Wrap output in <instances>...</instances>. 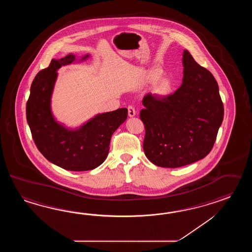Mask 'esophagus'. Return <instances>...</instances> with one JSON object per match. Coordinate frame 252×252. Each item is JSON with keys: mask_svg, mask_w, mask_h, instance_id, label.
Listing matches in <instances>:
<instances>
[{"mask_svg": "<svg viewBox=\"0 0 252 252\" xmlns=\"http://www.w3.org/2000/svg\"><path fill=\"white\" fill-rule=\"evenodd\" d=\"M128 114L129 117H134L136 115V110L132 105L128 106Z\"/></svg>", "mask_w": 252, "mask_h": 252, "instance_id": "1", "label": "esophagus"}]
</instances>
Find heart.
<instances>
[{"instance_id": "obj_1", "label": "heart", "mask_w": 252, "mask_h": 252, "mask_svg": "<svg viewBox=\"0 0 252 252\" xmlns=\"http://www.w3.org/2000/svg\"><path fill=\"white\" fill-rule=\"evenodd\" d=\"M162 73L158 70H151L147 75V81L152 84L161 77ZM172 90L171 81L167 78H162L158 82L156 83L155 86L153 87V93L158 95V96H165L167 95Z\"/></svg>"}]
</instances>
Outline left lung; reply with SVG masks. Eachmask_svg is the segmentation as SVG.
<instances>
[{
  "label": "left lung",
  "mask_w": 252,
  "mask_h": 252,
  "mask_svg": "<svg viewBox=\"0 0 252 252\" xmlns=\"http://www.w3.org/2000/svg\"><path fill=\"white\" fill-rule=\"evenodd\" d=\"M181 86L168 96L147 94L139 118L145 126L143 150L154 165L180 167L208 155L223 120V104L212 73L188 50L183 53Z\"/></svg>",
  "instance_id": "1"
}]
</instances>
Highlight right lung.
Masks as SVG:
<instances>
[{
	"label": "right lung",
	"instance_id": "add662e5",
	"mask_svg": "<svg viewBox=\"0 0 252 252\" xmlns=\"http://www.w3.org/2000/svg\"><path fill=\"white\" fill-rule=\"evenodd\" d=\"M88 57L87 54L82 60ZM75 60L73 54L52 59L48 67L38 72L31 87L26 116L33 140L48 161L70 171H86L100 166L106 159L112 135L127 119L128 110L121 108L97 114L75 129L59 124L50 107L57 71Z\"/></svg>",
	"mask_w": 252,
	"mask_h": 252
}]
</instances>
